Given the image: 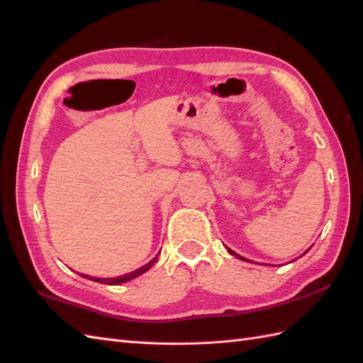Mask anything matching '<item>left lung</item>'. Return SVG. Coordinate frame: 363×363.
Here are the masks:
<instances>
[{
    "label": "left lung",
    "instance_id": "1",
    "mask_svg": "<svg viewBox=\"0 0 363 363\" xmlns=\"http://www.w3.org/2000/svg\"><path fill=\"white\" fill-rule=\"evenodd\" d=\"M228 250V252H230V255H232V256H236L239 260H245V262H248L245 257H242V256H239V255H236V252L233 251V250H230V248H227Z\"/></svg>",
    "mask_w": 363,
    "mask_h": 363
}]
</instances>
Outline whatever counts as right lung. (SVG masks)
Returning <instances> with one entry per match:
<instances>
[{"mask_svg": "<svg viewBox=\"0 0 363 363\" xmlns=\"http://www.w3.org/2000/svg\"><path fill=\"white\" fill-rule=\"evenodd\" d=\"M156 260H157V256H156L155 259H152V260H150V262L147 263V265H144V267L139 268V269H136V271H133V272H128V274H125V276L112 277V279H100V277H89V276H84V274H83V277H84V279H89V280H94V281H98V283H104V284H121V283L128 281V280H131V279H135V277L140 276V274H144L145 271H148L152 265H155Z\"/></svg>", "mask_w": 363, "mask_h": 363, "instance_id": "obj_1", "label": "right lung"}]
</instances>
